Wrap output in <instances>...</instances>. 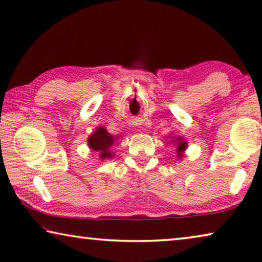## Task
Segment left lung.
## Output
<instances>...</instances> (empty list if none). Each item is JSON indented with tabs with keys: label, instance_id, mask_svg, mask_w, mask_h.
Wrapping results in <instances>:
<instances>
[{
	"label": "left lung",
	"instance_id": "8db88e82",
	"mask_svg": "<svg viewBox=\"0 0 262 262\" xmlns=\"http://www.w3.org/2000/svg\"><path fill=\"white\" fill-rule=\"evenodd\" d=\"M177 143H178V151H179V154H181V151L186 149L187 142H186V141H182V140H181L180 138H179ZM179 156H181V155H179Z\"/></svg>",
	"mask_w": 262,
	"mask_h": 262
}]
</instances>
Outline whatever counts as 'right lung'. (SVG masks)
<instances>
[{"label":"right lung","mask_w":262,"mask_h":262,"mask_svg":"<svg viewBox=\"0 0 262 262\" xmlns=\"http://www.w3.org/2000/svg\"><path fill=\"white\" fill-rule=\"evenodd\" d=\"M114 143V138L109 134V133L104 129V128L100 127L94 134L89 136L88 144L93 150L100 151V158H109L112 154L108 151V148Z\"/></svg>","instance_id":"right-lung-1"}]
</instances>
